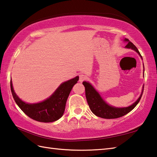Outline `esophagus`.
<instances>
[{
  "instance_id": "esophagus-1",
  "label": "esophagus",
  "mask_w": 157,
  "mask_h": 157,
  "mask_svg": "<svg viewBox=\"0 0 157 157\" xmlns=\"http://www.w3.org/2000/svg\"><path fill=\"white\" fill-rule=\"evenodd\" d=\"M87 79V76L84 75V74H81V75H79V82H82L86 80Z\"/></svg>"
}]
</instances>
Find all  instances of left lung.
<instances>
[{"label": "left lung", "mask_w": 157, "mask_h": 157, "mask_svg": "<svg viewBox=\"0 0 157 157\" xmlns=\"http://www.w3.org/2000/svg\"><path fill=\"white\" fill-rule=\"evenodd\" d=\"M127 42L126 47L132 49L136 51L139 56H141L140 53L138 51L137 48L135 47L132 42H131L129 40L126 38L124 40ZM83 85L85 87V93H86V98L88 102V106L90 110L92 111L93 114H95L96 116L104 119H116L123 117L126 115L128 113H130L131 110L135 108V107L138 104L141 98V96L143 95L144 89L142 90L140 97L136 100L135 103L131 106L126 108H115L110 106L105 102L101 96L99 95V93L97 92L95 88L92 85L86 82H83Z\"/></svg>", "instance_id": "8db88e82"}]
</instances>
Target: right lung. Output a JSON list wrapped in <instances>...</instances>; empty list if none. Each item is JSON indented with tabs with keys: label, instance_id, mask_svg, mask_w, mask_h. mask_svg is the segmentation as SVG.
<instances>
[{
	"label": "right lung",
	"instance_id": "right-lung-1",
	"mask_svg": "<svg viewBox=\"0 0 157 157\" xmlns=\"http://www.w3.org/2000/svg\"><path fill=\"white\" fill-rule=\"evenodd\" d=\"M79 80V77L62 83L49 98L38 104H29L22 101L13 90L10 81L13 98L19 108L30 118L40 122L49 123L58 120L63 115L67 100L73 86Z\"/></svg>",
	"mask_w": 157,
	"mask_h": 157
}]
</instances>
